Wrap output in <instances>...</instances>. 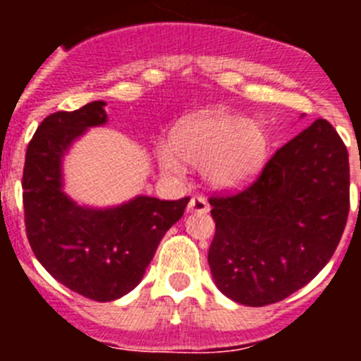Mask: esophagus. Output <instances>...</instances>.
Returning a JSON list of instances; mask_svg holds the SVG:
<instances>
[{
    "mask_svg": "<svg viewBox=\"0 0 361 361\" xmlns=\"http://www.w3.org/2000/svg\"><path fill=\"white\" fill-rule=\"evenodd\" d=\"M188 212L190 213H208L209 204L204 197H191L190 204H188Z\"/></svg>",
    "mask_w": 361,
    "mask_h": 361,
    "instance_id": "obj_1",
    "label": "esophagus"
}]
</instances>
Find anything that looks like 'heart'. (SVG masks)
Returning a JSON list of instances; mask_svg holds the SVG:
<instances>
[{
	"mask_svg": "<svg viewBox=\"0 0 361 361\" xmlns=\"http://www.w3.org/2000/svg\"><path fill=\"white\" fill-rule=\"evenodd\" d=\"M155 153L166 173H183L186 162L202 168L213 188L231 190L260 171L267 135L257 121L212 108L183 117L171 130L170 145L162 142Z\"/></svg>",
	"mask_w": 361,
	"mask_h": 361,
	"instance_id": "heart-1",
	"label": "heart"
}]
</instances>
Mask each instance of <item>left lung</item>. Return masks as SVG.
<instances>
[{
    "instance_id": "obj_1",
    "label": "left lung",
    "mask_w": 361,
    "mask_h": 361,
    "mask_svg": "<svg viewBox=\"0 0 361 361\" xmlns=\"http://www.w3.org/2000/svg\"><path fill=\"white\" fill-rule=\"evenodd\" d=\"M208 262L233 302L262 307L288 298L324 269L349 215V155L325 119L293 137L251 186L212 197Z\"/></svg>"
}]
</instances>
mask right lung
<instances>
[{"mask_svg":"<svg viewBox=\"0 0 361 361\" xmlns=\"http://www.w3.org/2000/svg\"><path fill=\"white\" fill-rule=\"evenodd\" d=\"M104 104L92 101L47 117L28 145L23 170L32 251L57 282L95 302L121 298L141 282L159 242L190 202L137 195L114 208H90L66 195L63 157L86 130L106 124Z\"/></svg>","mask_w":361,"mask_h":361,"instance_id":"right-lung-1","label":"right lung"}]
</instances>
